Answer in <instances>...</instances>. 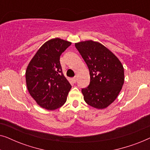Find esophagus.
Segmentation results:
<instances>
[{
  "instance_id": "obj_1",
  "label": "esophagus",
  "mask_w": 150,
  "mask_h": 150,
  "mask_svg": "<svg viewBox=\"0 0 150 150\" xmlns=\"http://www.w3.org/2000/svg\"><path fill=\"white\" fill-rule=\"evenodd\" d=\"M72 81H73V82L74 83H76V77H74L73 79H72Z\"/></svg>"
}]
</instances>
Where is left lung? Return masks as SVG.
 Listing matches in <instances>:
<instances>
[{
  "mask_svg": "<svg viewBox=\"0 0 150 150\" xmlns=\"http://www.w3.org/2000/svg\"><path fill=\"white\" fill-rule=\"evenodd\" d=\"M75 46L87 63L90 83L82 89L86 103L103 109L117 97L124 83V67L111 51L92 40L76 43Z\"/></svg>",
  "mask_w": 150,
  "mask_h": 150,
  "instance_id": "8db88e82",
  "label": "left lung"
}]
</instances>
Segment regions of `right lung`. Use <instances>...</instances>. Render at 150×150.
I'll return each mask as SVG.
<instances>
[{"mask_svg":"<svg viewBox=\"0 0 150 150\" xmlns=\"http://www.w3.org/2000/svg\"><path fill=\"white\" fill-rule=\"evenodd\" d=\"M71 42L54 38L44 43L26 70L28 91L38 105L53 110L65 103L71 86L63 75L60 56Z\"/></svg>","mask_w":150,"mask_h":150,"instance_id":"right-lung-1","label":"right lung"}]
</instances>
